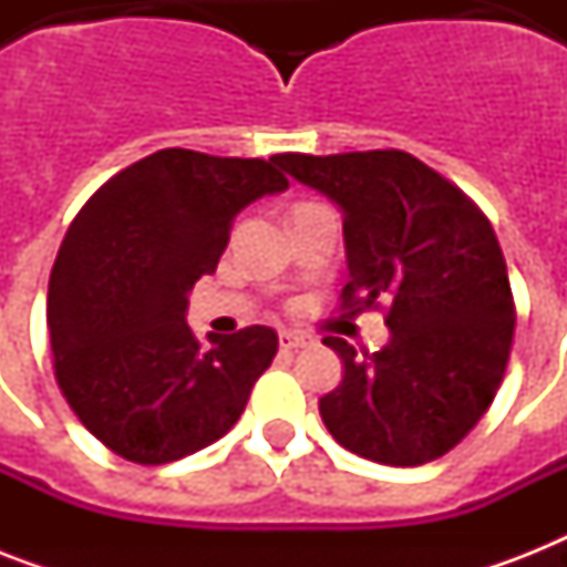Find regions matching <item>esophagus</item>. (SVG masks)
Listing matches in <instances>:
<instances>
[{
  "label": "esophagus",
  "instance_id": "esophagus-1",
  "mask_svg": "<svg viewBox=\"0 0 567 567\" xmlns=\"http://www.w3.org/2000/svg\"><path fill=\"white\" fill-rule=\"evenodd\" d=\"M311 338L306 332H297V329H282L279 332V347L282 350H300V347H309Z\"/></svg>",
  "mask_w": 567,
  "mask_h": 567
}]
</instances>
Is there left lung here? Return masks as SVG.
Wrapping results in <instances>:
<instances>
[{
  "instance_id": "obj_1",
  "label": "left lung",
  "mask_w": 567,
  "mask_h": 567,
  "mask_svg": "<svg viewBox=\"0 0 567 567\" xmlns=\"http://www.w3.org/2000/svg\"><path fill=\"white\" fill-rule=\"evenodd\" d=\"M344 208L350 282L341 311L382 309L391 341L359 355L323 344L344 379L320 396L332 439L379 465L414 467L453 450L488 412L515 338L506 258L483 208L403 150L274 158Z\"/></svg>"
}]
</instances>
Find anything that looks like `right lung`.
<instances>
[{
  "instance_id": "right-lung-1",
  "label": "right lung",
  "mask_w": 567,
  "mask_h": 567,
  "mask_svg": "<svg viewBox=\"0 0 567 567\" xmlns=\"http://www.w3.org/2000/svg\"><path fill=\"white\" fill-rule=\"evenodd\" d=\"M274 158L158 150L75 214L49 276L52 368L75 417L111 453L167 465L208 447L274 362L270 327L199 341L185 323L188 291L217 270L235 214L288 188Z\"/></svg>"
}]
</instances>
